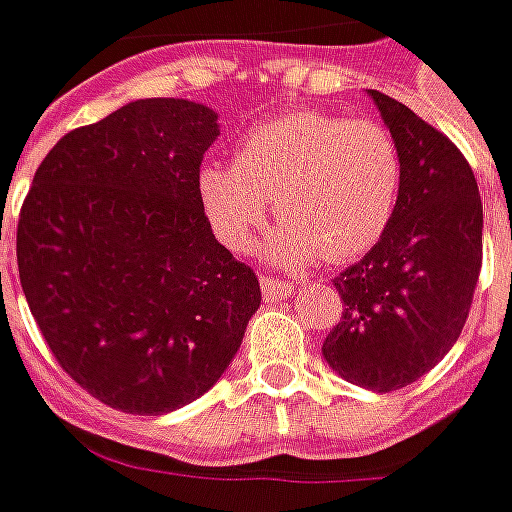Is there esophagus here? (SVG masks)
<instances>
[{"instance_id":"34e87169","label":"esophagus","mask_w":512,"mask_h":512,"mask_svg":"<svg viewBox=\"0 0 512 512\" xmlns=\"http://www.w3.org/2000/svg\"><path fill=\"white\" fill-rule=\"evenodd\" d=\"M290 293H293V282L262 276V296H265V302H279V299H287Z\"/></svg>"}]
</instances>
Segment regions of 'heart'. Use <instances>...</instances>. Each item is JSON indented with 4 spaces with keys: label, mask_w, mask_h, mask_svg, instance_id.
Here are the masks:
<instances>
[{
    "label": "heart",
    "mask_w": 512,
    "mask_h": 512,
    "mask_svg": "<svg viewBox=\"0 0 512 512\" xmlns=\"http://www.w3.org/2000/svg\"><path fill=\"white\" fill-rule=\"evenodd\" d=\"M402 179V153L384 125L296 110L247 130L233 165L207 162L196 187L230 250L250 245L270 199L279 225L267 233V259L302 265L319 253L327 262L367 253L396 216Z\"/></svg>",
    "instance_id": "obj_1"
}]
</instances>
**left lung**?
<instances>
[{
  "label": "left lung",
  "mask_w": 512,
  "mask_h": 512,
  "mask_svg": "<svg viewBox=\"0 0 512 512\" xmlns=\"http://www.w3.org/2000/svg\"><path fill=\"white\" fill-rule=\"evenodd\" d=\"M402 153V196L384 236L333 279L344 310L322 356L347 382L390 393L456 344L482 270V196L442 130L370 90Z\"/></svg>",
  "instance_id": "left-lung-1"
}]
</instances>
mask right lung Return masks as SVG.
I'll return each instance as SVG.
<instances>
[{
    "mask_svg": "<svg viewBox=\"0 0 512 512\" xmlns=\"http://www.w3.org/2000/svg\"><path fill=\"white\" fill-rule=\"evenodd\" d=\"M216 119L187 99H139L70 130L19 213V282L50 353L122 413L162 416L207 393L262 305L199 202Z\"/></svg>",
    "mask_w": 512,
    "mask_h": 512,
    "instance_id": "add662e5",
    "label": "right lung"
}]
</instances>
